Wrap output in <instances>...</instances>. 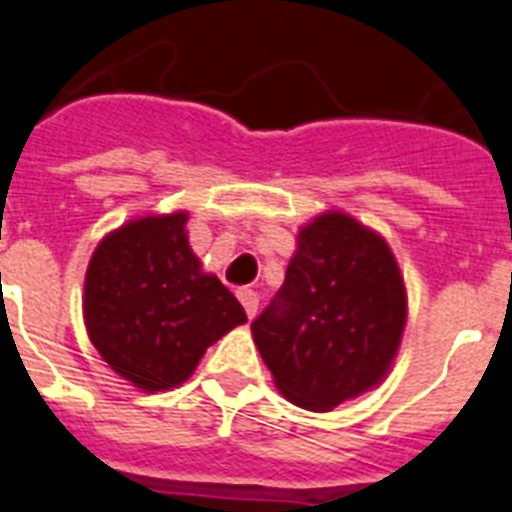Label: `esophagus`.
Wrapping results in <instances>:
<instances>
[{"instance_id": "1", "label": "esophagus", "mask_w": 512, "mask_h": 512, "mask_svg": "<svg viewBox=\"0 0 512 512\" xmlns=\"http://www.w3.org/2000/svg\"><path fill=\"white\" fill-rule=\"evenodd\" d=\"M236 296H239V302L244 304V312H247V317H255L257 315V304H260V296H257V291L239 289V291H236Z\"/></svg>"}]
</instances>
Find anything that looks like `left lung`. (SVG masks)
Masks as SVG:
<instances>
[{
	"label": "left lung",
	"instance_id": "left-lung-1",
	"mask_svg": "<svg viewBox=\"0 0 512 512\" xmlns=\"http://www.w3.org/2000/svg\"><path fill=\"white\" fill-rule=\"evenodd\" d=\"M406 325V289L380 234L343 213L304 226L286 281L252 322L278 390L330 411L390 369Z\"/></svg>",
	"mask_w": 512,
	"mask_h": 512
}]
</instances>
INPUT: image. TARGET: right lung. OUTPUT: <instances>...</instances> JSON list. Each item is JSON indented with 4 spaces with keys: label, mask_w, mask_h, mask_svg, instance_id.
<instances>
[{
    "label": "right lung",
    "mask_w": 512,
    "mask_h": 512,
    "mask_svg": "<svg viewBox=\"0 0 512 512\" xmlns=\"http://www.w3.org/2000/svg\"><path fill=\"white\" fill-rule=\"evenodd\" d=\"M187 213L124 223L90 257L85 325L103 362L135 388L169 390L195 372L205 349L247 322L187 242Z\"/></svg>",
    "instance_id": "right-lung-1"
}]
</instances>
